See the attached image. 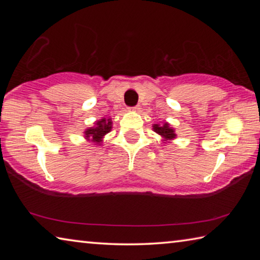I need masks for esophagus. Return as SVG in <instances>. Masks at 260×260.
Returning <instances> with one entry per match:
<instances>
[{
    "instance_id": "obj_1",
    "label": "esophagus",
    "mask_w": 260,
    "mask_h": 260,
    "mask_svg": "<svg viewBox=\"0 0 260 260\" xmlns=\"http://www.w3.org/2000/svg\"><path fill=\"white\" fill-rule=\"evenodd\" d=\"M128 110H131V111H138L139 107H132V108H128Z\"/></svg>"
}]
</instances>
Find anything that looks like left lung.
Wrapping results in <instances>:
<instances>
[{
  "instance_id": "8db88e82",
  "label": "left lung",
  "mask_w": 260,
  "mask_h": 260,
  "mask_svg": "<svg viewBox=\"0 0 260 260\" xmlns=\"http://www.w3.org/2000/svg\"><path fill=\"white\" fill-rule=\"evenodd\" d=\"M153 127V131L156 132L157 134H159L162 139H164V141H171L175 139V136H177V134L174 133V128H172L167 122H164L161 126L158 125V124H155L152 126Z\"/></svg>"
}]
</instances>
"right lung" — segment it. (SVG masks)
Returning a JSON list of instances; mask_svg holds the SVG:
<instances>
[{"label":"right lung","mask_w":260,"mask_h":260,"mask_svg":"<svg viewBox=\"0 0 260 260\" xmlns=\"http://www.w3.org/2000/svg\"><path fill=\"white\" fill-rule=\"evenodd\" d=\"M112 128V121L111 118H102V119L96 121L94 127L87 128L85 131V138L88 141H91L96 144H100L102 142V139L105 134H108Z\"/></svg>","instance_id":"obj_1"}]
</instances>
